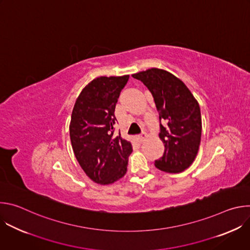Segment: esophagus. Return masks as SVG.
Instances as JSON below:
<instances>
[{"instance_id": "34e87169", "label": "esophagus", "mask_w": 250, "mask_h": 250, "mask_svg": "<svg viewBox=\"0 0 250 250\" xmlns=\"http://www.w3.org/2000/svg\"><path fill=\"white\" fill-rule=\"evenodd\" d=\"M146 137H147V134L144 132V133H141L140 135H138V136L136 137V139H137V141H138V142H140V144H141L142 141H145V140L146 139Z\"/></svg>"}]
</instances>
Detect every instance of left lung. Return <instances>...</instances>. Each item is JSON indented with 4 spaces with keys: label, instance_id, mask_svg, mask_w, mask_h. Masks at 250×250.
<instances>
[{
    "label": "left lung",
    "instance_id": "1",
    "mask_svg": "<svg viewBox=\"0 0 250 250\" xmlns=\"http://www.w3.org/2000/svg\"><path fill=\"white\" fill-rule=\"evenodd\" d=\"M144 83L155 102L160 125L159 138L164 144L163 156L154 162L167 173H180L194 162L201 142L202 119L198 101L179 78L159 68L131 75Z\"/></svg>",
    "mask_w": 250,
    "mask_h": 250
}]
</instances>
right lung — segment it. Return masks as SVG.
I'll return each instance as SVG.
<instances>
[{
  "mask_svg": "<svg viewBox=\"0 0 250 250\" xmlns=\"http://www.w3.org/2000/svg\"><path fill=\"white\" fill-rule=\"evenodd\" d=\"M129 75L98 77L79 94L69 125L71 145L77 161L90 179L110 185L126 173L129 141L114 135L115 109Z\"/></svg>",
  "mask_w": 250,
  "mask_h": 250,
  "instance_id": "right-lung-1",
  "label": "right lung"
}]
</instances>
